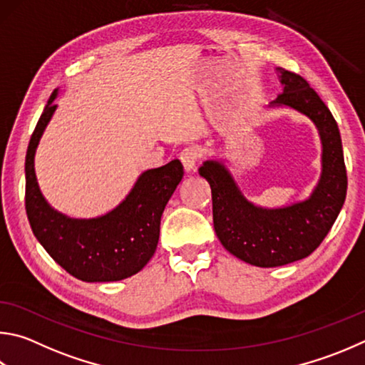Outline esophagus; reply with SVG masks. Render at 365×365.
<instances>
[{"mask_svg": "<svg viewBox=\"0 0 365 365\" xmlns=\"http://www.w3.org/2000/svg\"><path fill=\"white\" fill-rule=\"evenodd\" d=\"M178 158H180L185 170H187V172L193 170L196 168L197 161L201 160V150H200V147H196V145H190V147L183 148L180 151Z\"/></svg>", "mask_w": 365, "mask_h": 365, "instance_id": "obj_1", "label": "esophagus"}]
</instances>
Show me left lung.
<instances>
[{"label":"left lung","mask_w":365,"mask_h":365,"mask_svg":"<svg viewBox=\"0 0 365 365\" xmlns=\"http://www.w3.org/2000/svg\"><path fill=\"white\" fill-rule=\"evenodd\" d=\"M277 71L284 91L274 103L307 115L322 140V175L309 200L282 209L255 207L220 163L205 161L200 168L212 190L218 240L230 254L262 268L282 267L313 254L339 217L348 187L340 130L327 105L298 73Z\"/></svg>","instance_id":"left-lung-1"}]
</instances>
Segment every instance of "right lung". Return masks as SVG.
I'll list each match as a JSON object with an SVG mask.
<instances>
[{
	"label": "right lung",
	"instance_id": "right-lung-1",
	"mask_svg": "<svg viewBox=\"0 0 365 365\" xmlns=\"http://www.w3.org/2000/svg\"><path fill=\"white\" fill-rule=\"evenodd\" d=\"M51 96L25 156V210L36 240L61 267L86 282L121 281L140 271L160 240L165 204L183 177L178 160L143 172L129 196L110 214L76 220L58 214L39 191L33 160L57 105Z\"/></svg>",
	"mask_w": 365,
	"mask_h": 365
}]
</instances>
